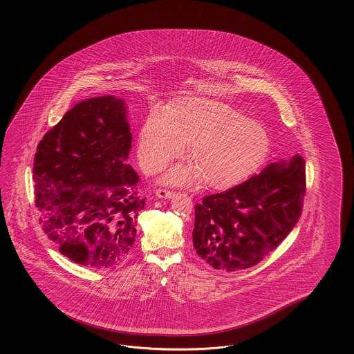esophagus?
Segmentation results:
<instances>
[{"label": "esophagus", "mask_w": 354, "mask_h": 354, "mask_svg": "<svg viewBox=\"0 0 354 354\" xmlns=\"http://www.w3.org/2000/svg\"><path fill=\"white\" fill-rule=\"evenodd\" d=\"M156 194H157V197H160V198H171L172 196H174V192L160 188V189L156 191Z\"/></svg>", "instance_id": "obj_1"}]
</instances>
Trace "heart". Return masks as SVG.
<instances>
[{
    "label": "heart",
    "instance_id": "obj_1",
    "mask_svg": "<svg viewBox=\"0 0 354 354\" xmlns=\"http://www.w3.org/2000/svg\"><path fill=\"white\" fill-rule=\"evenodd\" d=\"M189 147V167H174L163 180L184 184L201 179L205 187L225 191L247 180L268 157V131L225 102L188 97L153 111L140 129L138 158L141 170H162Z\"/></svg>",
    "mask_w": 354,
    "mask_h": 354
}]
</instances>
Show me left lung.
<instances>
[{"label": "left lung", "mask_w": 354, "mask_h": 354, "mask_svg": "<svg viewBox=\"0 0 354 354\" xmlns=\"http://www.w3.org/2000/svg\"><path fill=\"white\" fill-rule=\"evenodd\" d=\"M305 161L270 163L225 192L194 206L193 247L212 268L237 271L257 265L288 236L302 213Z\"/></svg>", "instance_id": "obj_1"}]
</instances>
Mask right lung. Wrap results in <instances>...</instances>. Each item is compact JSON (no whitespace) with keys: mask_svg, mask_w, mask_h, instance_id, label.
I'll return each mask as SVG.
<instances>
[{"mask_svg":"<svg viewBox=\"0 0 354 354\" xmlns=\"http://www.w3.org/2000/svg\"><path fill=\"white\" fill-rule=\"evenodd\" d=\"M124 100L93 97L68 110L39 142L33 163L40 225L82 266L109 268L129 256L145 206L126 163L132 135Z\"/></svg>","mask_w":354,"mask_h":354,"instance_id":"add662e5","label":"right lung"}]
</instances>
